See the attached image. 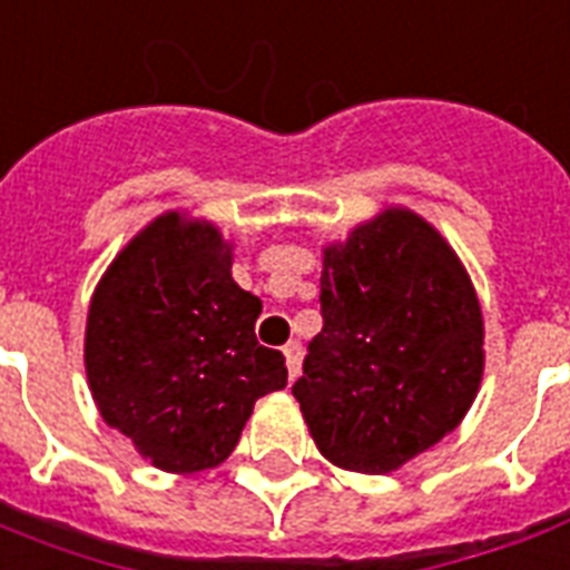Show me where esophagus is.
Returning a JSON list of instances; mask_svg holds the SVG:
<instances>
[{"mask_svg":"<svg viewBox=\"0 0 570 570\" xmlns=\"http://www.w3.org/2000/svg\"><path fill=\"white\" fill-rule=\"evenodd\" d=\"M282 353H285V364H288V376L294 380L299 373V364H303V344H299V341H288V344L282 347Z\"/></svg>","mask_w":570,"mask_h":570,"instance_id":"1","label":"esophagus"}]
</instances>
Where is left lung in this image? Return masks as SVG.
I'll list each match as a JSON object with an SVG mask.
<instances>
[{
    "mask_svg": "<svg viewBox=\"0 0 570 570\" xmlns=\"http://www.w3.org/2000/svg\"><path fill=\"white\" fill-rule=\"evenodd\" d=\"M321 317L291 391L332 465L389 473L456 430L482 380V312L430 223L391 208L332 244Z\"/></svg>",
    "mask_w": 570,
    "mask_h": 570,
    "instance_id": "obj_1",
    "label": "left lung"
}]
</instances>
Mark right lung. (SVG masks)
<instances>
[{
  "label": "right lung",
  "instance_id": "add662e5",
  "mask_svg": "<svg viewBox=\"0 0 570 570\" xmlns=\"http://www.w3.org/2000/svg\"><path fill=\"white\" fill-rule=\"evenodd\" d=\"M208 223L158 217L114 258L88 312L85 364L105 423L161 471L220 465L256 400L288 385L262 347V299L232 279Z\"/></svg>",
  "mask_w": 570,
  "mask_h": 570
}]
</instances>
